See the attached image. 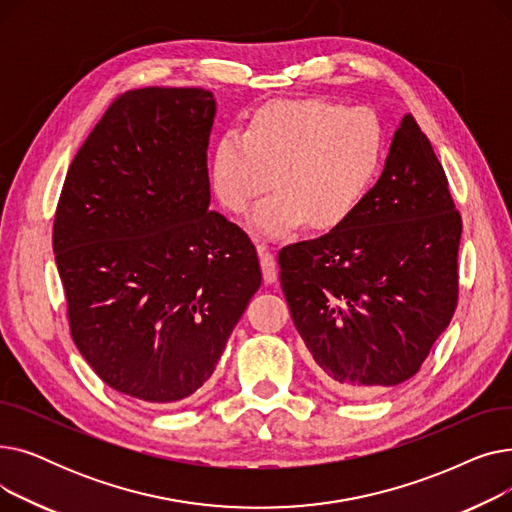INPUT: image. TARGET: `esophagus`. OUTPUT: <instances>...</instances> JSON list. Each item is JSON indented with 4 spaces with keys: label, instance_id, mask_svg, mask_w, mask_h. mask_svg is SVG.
I'll list each match as a JSON object with an SVG mask.
<instances>
[{
    "label": "esophagus",
    "instance_id": "obj_1",
    "mask_svg": "<svg viewBox=\"0 0 512 512\" xmlns=\"http://www.w3.org/2000/svg\"><path fill=\"white\" fill-rule=\"evenodd\" d=\"M257 253H259V261H261L263 280L265 282H276V278H278V265H276L274 253L267 249V247H263V245L257 247Z\"/></svg>",
    "mask_w": 512,
    "mask_h": 512
}]
</instances>
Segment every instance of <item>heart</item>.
<instances>
[{"mask_svg": "<svg viewBox=\"0 0 512 512\" xmlns=\"http://www.w3.org/2000/svg\"><path fill=\"white\" fill-rule=\"evenodd\" d=\"M384 159V130L367 107L321 97L276 99L261 105L247 130L230 128L209 161L211 191L242 215L272 188L251 230L284 240L309 224L315 232L344 226L365 201Z\"/></svg>", "mask_w": 512, "mask_h": 512, "instance_id": "b5f03b06", "label": "heart"}]
</instances>
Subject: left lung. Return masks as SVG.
I'll use <instances>...</instances> for the list:
<instances>
[{"instance_id":"8db88e82","label":"left lung","mask_w":512,"mask_h":512,"mask_svg":"<svg viewBox=\"0 0 512 512\" xmlns=\"http://www.w3.org/2000/svg\"><path fill=\"white\" fill-rule=\"evenodd\" d=\"M461 232L444 168L407 114L353 218L278 255L294 328L330 388L369 398L421 369L459 301Z\"/></svg>"}]
</instances>
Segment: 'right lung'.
<instances>
[{
    "mask_svg": "<svg viewBox=\"0 0 512 512\" xmlns=\"http://www.w3.org/2000/svg\"><path fill=\"white\" fill-rule=\"evenodd\" d=\"M213 116L197 87L116 97L72 159L53 220L76 348L147 405L211 378L261 286L249 236L209 211Z\"/></svg>",
    "mask_w": 512,
    "mask_h": 512,
    "instance_id": "obj_1",
    "label": "right lung"
}]
</instances>
